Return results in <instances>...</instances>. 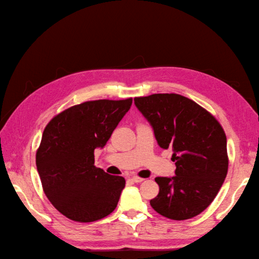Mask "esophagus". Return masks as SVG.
Segmentation results:
<instances>
[{"instance_id":"34e87169","label":"esophagus","mask_w":259,"mask_h":259,"mask_svg":"<svg viewBox=\"0 0 259 259\" xmlns=\"http://www.w3.org/2000/svg\"><path fill=\"white\" fill-rule=\"evenodd\" d=\"M131 180L135 181V183H141V181H144L145 179L139 177V176H133V177H131Z\"/></svg>"}]
</instances>
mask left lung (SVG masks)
<instances>
[{
    "mask_svg": "<svg viewBox=\"0 0 259 259\" xmlns=\"http://www.w3.org/2000/svg\"><path fill=\"white\" fill-rule=\"evenodd\" d=\"M155 131L158 145L172 148L176 176L157 177L151 207L174 221L197 216L210 205L228 171L227 139L222 124L195 101L176 93L135 98Z\"/></svg>",
    "mask_w": 259,
    "mask_h": 259,
    "instance_id": "obj_1",
    "label": "left lung"
}]
</instances>
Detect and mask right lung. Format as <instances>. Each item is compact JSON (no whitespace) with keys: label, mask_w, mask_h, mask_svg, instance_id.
<instances>
[{"label":"right lung","mask_w":259,"mask_h":259,"mask_svg":"<svg viewBox=\"0 0 259 259\" xmlns=\"http://www.w3.org/2000/svg\"><path fill=\"white\" fill-rule=\"evenodd\" d=\"M133 98L76 104L50 120L36 150L43 191L71 221L91 223L107 217L125 186L121 176L95 166V149L103 147L128 112Z\"/></svg>","instance_id":"1"}]
</instances>
